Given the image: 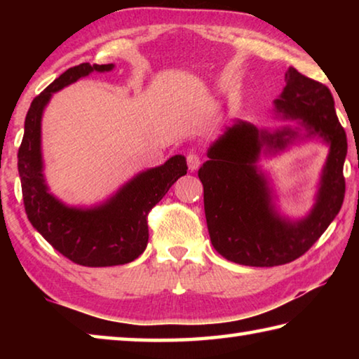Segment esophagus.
<instances>
[{"label": "esophagus", "instance_id": "34e87169", "mask_svg": "<svg viewBox=\"0 0 359 359\" xmlns=\"http://www.w3.org/2000/svg\"><path fill=\"white\" fill-rule=\"evenodd\" d=\"M187 165H188V169H190V171H196V169L201 166V158H199V155H196V154H188L187 155Z\"/></svg>", "mask_w": 359, "mask_h": 359}]
</instances>
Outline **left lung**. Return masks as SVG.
<instances>
[{
	"mask_svg": "<svg viewBox=\"0 0 359 359\" xmlns=\"http://www.w3.org/2000/svg\"><path fill=\"white\" fill-rule=\"evenodd\" d=\"M276 112L285 120H299L307 130L282 128L276 133L238 120L208 150L209 160L198 171L204 187V212L210 242L233 263L272 267L302 257L342 208L345 196L344 161L347 135L334 109L326 85L294 68L285 72ZM320 135L330 144L318 203L306 219L291 222L278 216L270 191L256 168L260 149H281L297 137Z\"/></svg>",
	"mask_w": 359,
	"mask_h": 359,
	"instance_id": "1",
	"label": "left lung"
}]
</instances>
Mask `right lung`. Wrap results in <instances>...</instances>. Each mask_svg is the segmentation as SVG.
Masks as SVG:
<instances>
[{
    "label": "right lung",
    "instance_id": "obj_1",
    "mask_svg": "<svg viewBox=\"0 0 359 359\" xmlns=\"http://www.w3.org/2000/svg\"><path fill=\"white\" fill-rule=\"evenodd\" d=\"M109 65L82 63L57 77L28 109L19 149L23 204L29 223L55 250L72 263L88 267L118 266L141 255L149 242L147 215L174 182L187 174L185 156L137 174L128 184L92 209L68 208L48 193L42 175L41 118L52 95L90 72L111 71Z\"/></svg>",
    "mask_w": 359,
    "mask_h": 359
}]
</instances>
